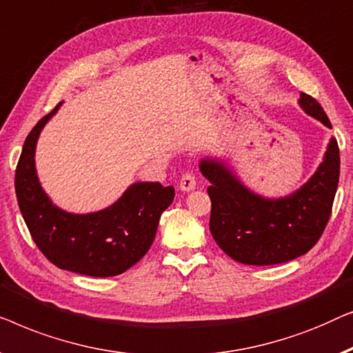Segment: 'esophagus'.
Here are the masks:
<instances>
[{
    "label": "esophagus",
    "instance_id": "34e87169",
    "mask_svg": "<svg viewBox=\"0 0 353 353\" xmlns=\"http://www.w3.org/2000/svg\"><path fill=\"white\" fill-rule=\"evenodd\" d=\"M195 187H196V177L190 174V172H187V174H183L181 177L179 188H181L182 192H192V190H195Z\"/></svg>",
    "mask_w": 353,
    "mask_h": 353
}]
</instances>
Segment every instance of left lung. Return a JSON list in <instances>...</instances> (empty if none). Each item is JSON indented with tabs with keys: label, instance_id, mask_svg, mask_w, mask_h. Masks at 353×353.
Returning <instances> with one entry per match:
<instances>
[{
	"label": "left lung",
	"instance_id": "8db88e82",
	"mask_svg": "<svg viewBox=\"0 0 353 353\" xmlns=\"http://www.w3.org/2000/svg\"><path fill=\"white\" fill-rule=\"evenodd\" d=\"M302 110L331 128L314 97L301 94ZM339 147L334 137L309 181L283 196H264L241 181L222 158L205 157L200 171L211 185L210 230L233 261L246 265H275L309 252L330 221L339 183Z\"/></svg>",
	"mask_w": 353,
	"mask_h": 353
}]
</instances>
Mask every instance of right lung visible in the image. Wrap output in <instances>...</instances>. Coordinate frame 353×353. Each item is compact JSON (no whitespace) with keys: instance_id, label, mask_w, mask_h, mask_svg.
Segmentation results:
<instances>
[{"instance_id":"right-lung-1","label":"right lung","mask_w":353,"mask_h":353,"mask_svg":"<svg viewBox=\"0 0 353 353\" xmlns=\"http://www.w3.org/2000/svg\"><path fill=\"white\" fill-rule=\"evenodd\" d=\"M62 103L37 123L23 143L16 170L19 208L39 251L59 269L99 278L120 275L150 250L174 187L134 182L110 206L86 214L54 205L39 182L34 152L43 128Z\"/></svg>"}]
</instances>
